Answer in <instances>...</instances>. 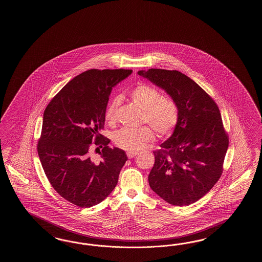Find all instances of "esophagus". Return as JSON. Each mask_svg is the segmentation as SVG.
<instances>
[{
    "mask_svg": "<svg viewBox=\"0 0 262 262\" xmlns=\"http://www.w3.org/2000/svg\"><path fill=\"white\" fill-rule=\"evenodd\" d=\"M137 154H138V152H136V151H127V152H126L127 157L130 158V159H131V158H133L134 156H137Z\"/></svg>",
    "mask_w": 262,
    "mask_h": 262,
    "instance_id": "esophagus-1",
    "label": "esophagus"
}]
</instances>
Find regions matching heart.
Returning <instances> with one entry per match:
<instances>
[{"label":"heart","mask_w":262,"mask_h":262,"mask_svg":"<svg viewBox=\"0 0 262 262\" xmlns=\"http://www.w3.org/2000/svg\"><path fill=\"white\" fill-rule=\"evenodd\" d=\"M130 99L143 110L142 121L149 123L160 136H168L176 128L180 113L178 104L172 97L160 95V92L150 84L141 83L131 91ZM120 102V97H114L106 106V123L112 124L116 122ZM152 128L148 125L139 128L123 127L113 134L112 140L123 150L136 151L155 140L156 134Z\"/></svg>","instance_id":"obj_1"}]
</instances>
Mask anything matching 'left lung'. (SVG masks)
I'll list each match as a JSON object with an SVG mask.
<instances>
[{"label": "left lung", "mask_w": 262, "mask_h": 262, "mask_svg": "<svg viewBox=\"0 0 262 262\" xmlns=\"http://www.w3.org/2000/svg\"><path fill=\"white\" fill-rule=\"evenodd\" d=\"M138 74L165 90L180 113L171 137L154 151L150 187L171 205L188 206L222 175L228 137L219 108L199 84L177 70L151 68Z\"/></svg>", "instance_id": "obj_1"}]
</instances>
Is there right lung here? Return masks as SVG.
Returning <instances> with one entry per match:
<instances>
[{
	"label": "right lung",
	"instance_id": "right-lung-1",
	"mask_svg": "<svg viewBox=\"0 0 262 262\" xmlns=\"http://www.w3.org/2000/svg\"><path fill=\"white\" fill-rule=\"evenodd\" d=\"M131 73L87 70L71 79L45 110L37 144L40 161L56 192L77 206L90 208L104 201L127 160L124 150L110 148L111 140L99 132L112 88ZM93 142L104 146L99 162L89 156Z\"/></svg>",
	"mask_w": 262,
	"mask_h": 262
}]
</instances>
